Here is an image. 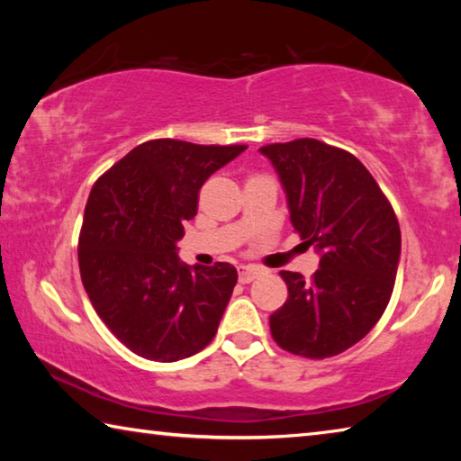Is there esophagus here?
I'll use <instances>...</instances> for the list:
<instances>
[{"label":"esophagus","mask_w":461,"mask_h":461,"mask_svg":"<svg viewBox=\"0 0 461 461\" xmlns=\"http://www.w3.org/2000/svg\"><path fill=\"white\" fill-rule=\"evenodd\" d=\"M258 275H260V270L254 268V267H240L238 268V278H240L241 285L252 283L254 278H258Z\"/></svg>","instance_id":"esophagus-1"}]
</instances>
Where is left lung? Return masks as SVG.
<instances>
[{"mask_svg": "<svg viewBox=\"0 0 461 461\" xmlns=\"http://www.w3.org/2000/svg\"><path fill=\"white\" fill-rule=\"evenodd\" d=\"M303 244L321 254L305 283L280 270L288 299L270 333L294 356L323 360L352 348L384 313L401 258L394 209L360 160L315 138L267 144Z\"/></svg>", "mask_w": 461, "mask_h": 461, "instance_id": "left-lung-1", "label": "left lung"}]
</instances>
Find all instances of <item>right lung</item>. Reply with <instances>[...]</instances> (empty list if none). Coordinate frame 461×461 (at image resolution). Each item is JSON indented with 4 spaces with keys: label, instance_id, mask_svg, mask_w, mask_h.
<instances>
[{
    "label": "right lung",
    "instance_id": "obj_1",
    "mask_svg": "<svg viewBox=\"0 0 461 461\" xmlns=\"http://www.w3.org/2000/svg\"><path fill=\"white\" fill-rule=\"evenodd\" d=\"M246 148L148 140L93 185L79 233L83 286L109 331L146 360H183L215 338L238 272L228 262L186 267L176 241L203 183Z\"/></svg>",
    "mask_w": 461,
    "mask_h": 461
}]
</instances>
